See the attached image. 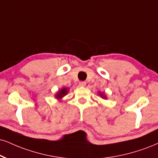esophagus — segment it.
Masks as SVG:
<instances>
[{"label":"esophagus","instance_id":"obj_1","mask_svg":"<svg viewBox=\"0 0 158 158\" xmlns=\"http://www.w3.org/2000/svg\"><path fill=\"white\" fill-rule=\"evenodd\" d=\"M85 85H86V83H85V81H81V82L79 83L80 86H85Z\"/></svg>","mask_w":158,"mask_h":158}]
</instances>
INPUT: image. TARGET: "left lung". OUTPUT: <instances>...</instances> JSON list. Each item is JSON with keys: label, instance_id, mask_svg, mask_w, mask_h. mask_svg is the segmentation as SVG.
Here are the masks:
<instances>
[{"label": "left lung", "instance_id": "1", "mask_svg": "<svg viewBox=\"0 0 158 158\" xmlns=\"http://www.w3.org/2000/svg\"><path fill=\"white\" fill-rule=\"evenodd\" d=\"M99 94H100V96L101 97H103V98H106V97H105V96H104V95H103L102 94V93H99Z\"/></svg>", "mask_w": 158, "mask_h": 158}]
</instances>
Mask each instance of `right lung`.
Instances as JSON below:
<instances>
[{"label": "right lung", "instance_id": "1", "mask_svg": "<svg viewBox=\"0 0 158 158\" xmlns=\"http://www.w3.org/2000/svg\"><path fill=\"white\" fill-rule=\"evenodd\" d=\"M67 92H68L67 89H66V88L62 89L61 90H60V91H58V92L57 93V94L56 95V98H57V99H61V98H62V97H63L64 96H65V95L67 94Z\"/></svg>", "mask_w": 158, "mask_h": 158}]
</instances>
